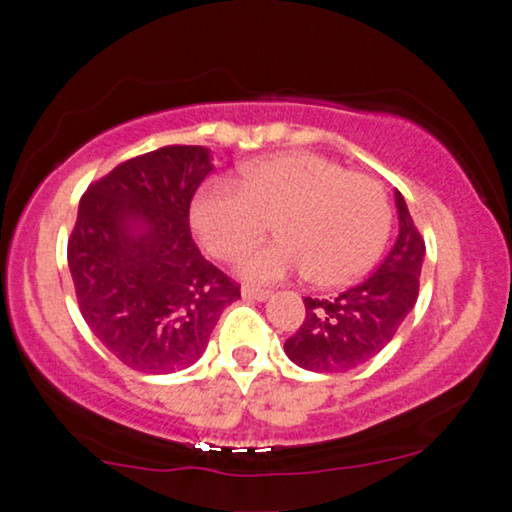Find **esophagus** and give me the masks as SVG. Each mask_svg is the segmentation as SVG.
I'll list each match as a JSON object with an SVG mask.
<instances>
[{
	"mask_svg": "<svg viewBox=\"0 0 512 512\" xmlns=\"http://www.w3.org/2000/svg\"><path fill=\"white\" fill-rule=\"evenodd\" d=\"M241 296L246 298V300H259V303H262V300L269 298V291H266V289H255V287H243L241 289Z\"/></svg>",
	"mask_w": 512,
	"mask_h": 512,
	"instance_id": "esophagus-1",
	"label": "esophagus"
}]
</instances>
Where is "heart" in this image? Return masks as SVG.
Masks as SVG:
<instances>
[{
	"label": "heart",
	"mask_w": 512,
	"mask_h": 512,
	"mask_svg": "<svg viewBox=\"0 0 512 512\" xmlns=\"http://www.w3.org/2000/svg\"><path fill=\"white\" fill-rule=\"evenodd\" d=\"M189 218L216 259L237 257L271 223L278 239L243 255L239 273L253 282L307 273L319 287L346 285L367 271L389 232L383 186L312 152L259 161L243 170L239 186L207 182Z\"/></svg>",
	"instance_id": "heart-1"
}]
</instances>
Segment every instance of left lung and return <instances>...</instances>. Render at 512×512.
Returning <instances> with one entry per match:
<instances>
[{
    "mask_svg": "<svg viewBox=\"0 0 512 512\" xmlns=\"http://www.w3.org/2000/svg\"><path fill=\"white\" fill-rule=\"evenodd\" d=\"M399 237L367 280L337 298H305V321L285 342L298 367L316 373H342L360 367L392 342L419 296L426 243L412 223L408 205L394 191Z\"/></svg>",
    "mask_w": 512,
    "mask_h": 512,
    "instance_id": "8db88e82",
    "label": "left lung"
}]
</instances>
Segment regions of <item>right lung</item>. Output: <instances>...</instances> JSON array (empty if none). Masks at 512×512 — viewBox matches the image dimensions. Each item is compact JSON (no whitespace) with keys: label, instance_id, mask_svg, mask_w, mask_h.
I'll list each match as a JSON object with an SVG mask.
<instances>
[{"label":"right lung","instance_id":"1","mask_svg":"<svg viewBox=\"0 0 512 512\" xmlns=\"http://www.w3.org/2000/svg\"><path fill=\"white\" fill-rule=\"evenodd\" d=\"M212 170L202 145H168L116 166L79 202L68 241L79 310L134 371L191 367L221 312L241 298L191 239V200Z\"/></svg>","mask_w":512,"mask_h":512}]
</instances>
